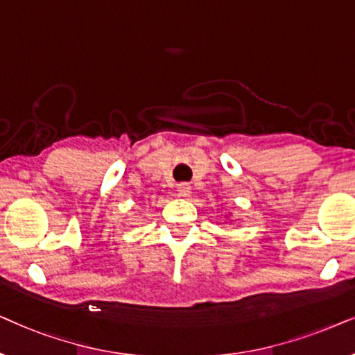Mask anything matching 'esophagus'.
<instances>
[{
	"mask_svg": "<svg viewBox=\"0 0 355 355\" xmlns=\"http://www.w3.org/2000/svg\"><path fill=\"white\" fill-rule=\"evenodd\" d=\"M177 193H178V196H182V198L190 196L191 195L190 183H178V185H177Z\"/></svg>",
	"mask_w": 355,
	"mask_h": 355,
	"instance_id": "esophagus-1",
	"label": "esophagus"
}]
</instances>
